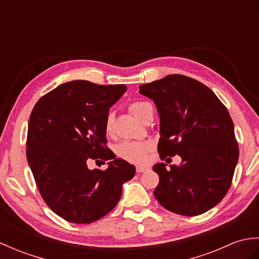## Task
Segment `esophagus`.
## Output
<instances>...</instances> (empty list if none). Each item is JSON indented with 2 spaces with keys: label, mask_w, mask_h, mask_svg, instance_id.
<instances>
[{
  "label": "esophagus",
  "mask_w": 259,
  "mask_h": 259,
  "mask_svg": "<svg viewBox=\"0 0 259 259\" xmlns=\"http://www.w3.org/2000/svg\"><path fill=\"white\" fill-rule=\"evenodd\" d=\"M149 169H150V168L147 167V166H137V168H136L137 172H138V174L145 172V171H147V170H149Z\"/></svg>",
  "instance_id": "1"
}]
</instances>
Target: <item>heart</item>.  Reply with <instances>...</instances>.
I'll list each match as a JSON object with an SVG mask.
<instances>
[{"instance_id":"1","label":"heart","mask_w":259,"mask_h":259,"mask_svg":"<svg viewBox=\"0 0 259 259\" xmlns=\"http://www.w3.org/2000/svg\"><path fill=\"white\" fill-rule=\"evenodd\" d=\"M148 107H150L149 102L146 101H135L129 106V111L135 118L141 121L142 115L146 112ZM104 130L108 135L112 134L113 130V118L111 114H108L104 122ZM152 149V144L150 141H124L117 147V155L126 161L140 163L144 162L147 158V153Z\"/></svg>"}]
</instances>
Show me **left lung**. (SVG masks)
Segmentation results:
<instances>
[{"mask_svg":"<svg viewBox=\"0 0 259 259\" xmlns=\"http://www.w3.org/2000/svg\"><path fill=\"white\" fill-rule=\"evenodd\" d=\"M155 102L160 118L158 151L181 157L169 169L156 163L155 197L162 207L183 216L208 211L227 194L239 150L233 120L217 96L189 76L170 74L139 87Z\"/></svg>","mask_w":259,"mask_h":259,"instance_id":"1","label":"left lung"}]
</instances>
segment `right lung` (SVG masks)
<instances>
[{
  "label": "right lung",
  "instance_id": "add662e5",
  "mask_svg": "<svg viewBox=\"0 0 259 259\" xmlns=\"http://www.w3.org/2000/svg\"><path fill=\"white\" fill-rule=\"evenodd\" d=\"M124 84L100 85L74 80L36 102L29 120L26 158L38 191L58 216L90 224L117 206L122 186L136 168L104 147L109 109ZM90 158L111 160L104 172L90 170Z\"/></svg>",
  "mask_w": 259,
  "mask_h": 259
}]
</instances>
